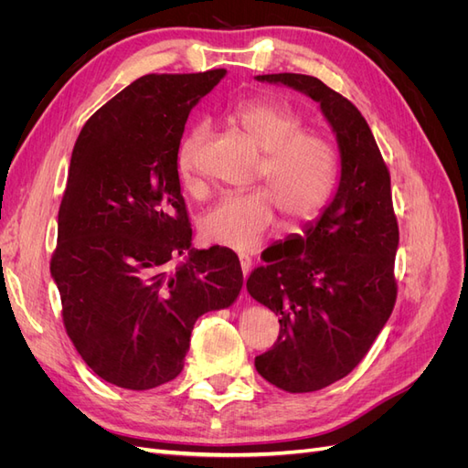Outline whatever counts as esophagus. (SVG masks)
I'll return each instance as SVG.
<instances>
[{"label": "esophagus", "mask_w": 468, "mask_h": 468, "mask_svg": "<svg viewBox=\"0 0 468 468\" xmlns=\"http://www.w3.org/2000/svg\"><path fill=\"white\" fill-rule=\"evenodd\" d=\"M239 265H242L244 277H248L250 275V269H251V258L246 256V253H239Z\"/></svg>", "instance_id": "obj_1"}]
</instances>
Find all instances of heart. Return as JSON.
Here are the masks:
<instances>
[{"label":"heart","instance_id":"heart-1","mask_svg":"<svg viewBox=\"0 0 468 468\" xmlns=\"http://www.w3.org/2000/svg\"><path fill=\"white\" fill-rule=\"evenodd\" d=\"M250 140L263 152L260 177L267 189L222 195L203 217L207 239L236 251L256 250L275 229V203L289 222L316 218L330 203L337 177L334 146L316 133L303 131L294 109L269 101L244 103L232 111ZM208 136V124L197 122L181 138L177 174L183 187L195 189L197 155Z\"/></svg>","mask_w":468,"mask_h":468}]
</instances>
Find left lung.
Masks as SVG:
<instances>
[{"mask_svg":"<svg viewBox=\"0 0 468 468\" xmlns=\"http://www.w3.org/2000/svg\"><path fill=\"white\" fill-rule=\"evenodd\" d=\"M256 80L316 101L339 150L332 201L303 236L282 242L289 248L263 258L246 282L281 324L273 349L256 357L258 373L287 392H314L356 369L394 308L399 224L390 174L369 124L344 95L304 74Z\"/></svg>","mask_w":468,"mask_h":468,"instance_id":"left-lung-1","label":"left lung"}]
</instances>
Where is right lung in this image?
Instances as JSON below:
<instances>
[{
    "instance_id": "obj_1",
    "label": "right lung",
    "mask_w": 468,
    "mask_h": 468,
    "mask_svg": "<svg viewBox=\"0 0 468 468\" xmlns=\"http://www.w3.org/2000/svg\"><path fill=\"white\" fill-rule=\"evenodd\" d=\"M226 69L148 74L95 111L76 140L50 273L90 369L150 390L183 371L197 318L244 285L229 248H191L177 148L191 109ZM176 255L186 260L174 272Z\"/></svg>"
}]
</instances>
